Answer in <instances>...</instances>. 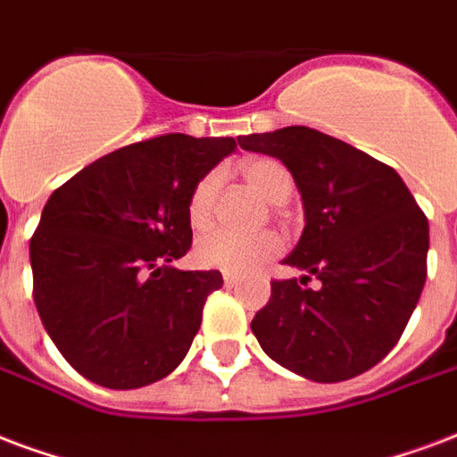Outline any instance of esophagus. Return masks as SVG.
<instances>
[{
	"label": "esophagus",
	"instance_id": "1",
	"mask_svg": "<svg viewBox=\"0 0 457 457\" xmlns=\"http://www.w3.org/2000/svg\"><path fill=\"white\" fill-rule=\"evenodd\" d=\"M238 284H241V279H238V277H233V274H224V287L233 289V287H238Z\"/></svg>",
	"mask_w": 457,
	"mask_h": 457
}]
</instances>
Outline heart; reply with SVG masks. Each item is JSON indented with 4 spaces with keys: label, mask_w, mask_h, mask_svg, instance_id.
Segmentation results:
<instances>
[{
    "label": "heart",
    "mask_w": 457,
    "mask_h": 457,
    "mask_svg": "<svg viewBox=\"0 0 457 457\" xmlns=\"http://www.w3.org/2000/svg\"><path fill=\"white\" fill-rule=\"evenodd\" d=\"M243 178L253 190L274 207L287 204L294 190V180L287 168L274 159H255L243 163ZM221 187V173L209 170L192 187L187 200V221L192 228H207L214 212L216 195ZM281 253V238L277 233H257L241 236L231 231H212L202 236L195 245V257L207 270H221L226 274H250L267 260Z\"/></svg>",
    "instance_id": "heart-1"
}]
</instances>
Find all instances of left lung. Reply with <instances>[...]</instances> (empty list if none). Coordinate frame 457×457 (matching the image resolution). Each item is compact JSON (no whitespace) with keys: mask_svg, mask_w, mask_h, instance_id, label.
Listing matches in <instances>:
<instances>
[{"mask_svg":"<svg viewBox=\"0 0 457 457\" xmlns=\"http://www.w3.org/2000/svg\"><path fill=\"white\" fill-rule=\"evenodd\" d=\"M279 159L303 204V233L250 328L270 359L315 383L373 369L397 345L427 281L428 221L386 163L311 127L238 137ZM311 276L321 281L307 289Z\"/></svg>","mask_w":457,"mask_h":457,"instance_id":"1","label":"left lung"}]
</instances>
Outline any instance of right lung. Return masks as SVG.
Here are the masks:
<instances>
[{
  "label": "right lung",
  "mask_w": 457,
  "mask_h": 457,
  "mask_svg": "<svg viewBox=\"0 0 457 457\" xmlns=\"http://www.w3.org/2000/svg\"><path fill=\"white\" fill-rule=\"evenodd\" d=\"M233 137L163 135L94 161L50 195L30 238L33 298L84 378L132 390L180 366L221 272L173 267L190 250L187 200Z\"/></svg>",
  "instance_id": "right-lung-1"
}]
</instances>
